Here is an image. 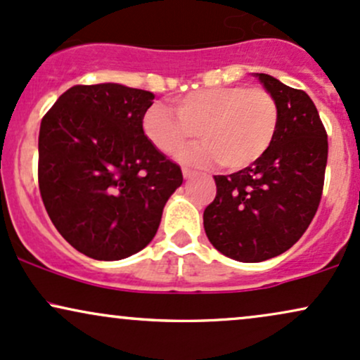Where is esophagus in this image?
<instances>
[{"instance_id": "esophagus-1", "label": "esophagus", "mask_w": 360, "mask_h": 360, "mask_svg": "<svg viewBox=\"0 0 360 360\" xmlns=\"http://www.w3.org/2000/svg\"><path fill=\"white\" fill-rule=\"evenodd\" d=\"M183 176H184V179H191L193 172L189 171V169H183Z\"/></svg>"}]
</instances>
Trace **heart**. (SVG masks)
Returning a JSON list of instances; mask_svg holds the SVG:
<instances>
[{"label":"heart","mask_w":360,"mask_h":360,"mask_svg":"<svg viewBox=\"0 0 360 360\" xmlns=\"http://www.w3.org/2000/svg\"><path fill=\"white\" fill-rule=\"evenodd\" d=\"M172 105L176 113L152 105L143 113V134L167 155L200 135L203 142L179 152V159L191 166L213 160L225 169L250 166L266 154L278 130V105L262 88L198 89L176 98Z\"/></svg>","instance_id":"b5f03b06"}]
</instances>
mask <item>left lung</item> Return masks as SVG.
Returning <instances> with one entry per match:
<instances>
[{
  "label": "left lung",
  "instance_id": "1",
  "mask_svg": "<svg viewBox=\"0 0 360 360\" xmlns=\"http://www.w3.org/2000/svg\"><path fill=\"white\" fill-rule=\"evenodd\" d=\"M254 76L278 105L274 140L249 167L214 176L217 196L203 213L212 245L238 262H262L300 240L320 205L328 157L311 98L269 74Z\"/></svg>",
  "mask_w": 360,
  "mask_h": 360
}]
</instances>
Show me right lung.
Here are the masks:
<instances>
[{"instance_id":"obj_1","label":"right lung","mask_w":360,"mask_h":360,"mask_svg":"<svg viewBox=\"0 0 360 360\" xmlns=\"http://www.w3.org/2000/svg\"><path fill=\"white\" fill-rule=\"evenodd\" d=\"M154 98L117 82L72 86L40 123L45 210L62 237L91 259H127L147 247L183 184L181 167L143 134Z\"/></svg>"}]
</instances>
